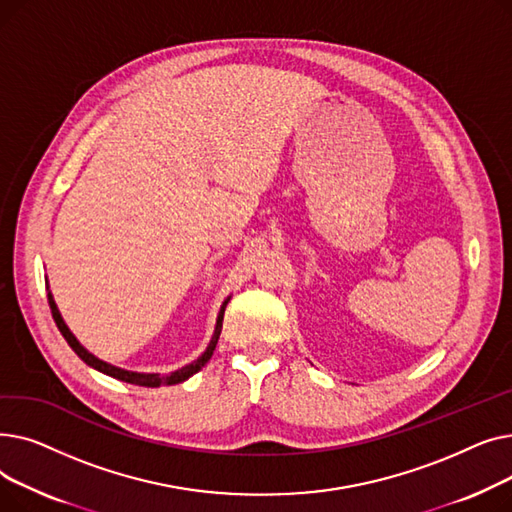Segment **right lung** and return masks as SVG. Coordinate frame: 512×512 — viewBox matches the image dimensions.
Segmentation results:
<instances>
[{
	"mask_svg": "<svg viewBox=\"0 0 512 512\" xmlns=\"http://www.w3.org/2000/svg\"><path fill=\"white\" fill-rule=\"evenodd\" d=\"M47 288H49V284H47ZM47 299H49L51 315H53V319H56L58 330L62 332V336L66 338V342L70 344V348H72V351H74L80 359H83L89 367H93V369H97V371H101V373H105V375H110V378H116V380H120V382L134 384V386H145V388H159V386L182 384V382H186L188 378H191V375H195L197 371H201V369L205 367V363L211 359V355H213V351H215V344H218V340H220L224 311H226V305H228V301H230V297H228V299L222 303L220 313H218V319H215L213 336H211L207 348L203 351V355H201L197 361L188 363V365H184V367H180V369H176V371H172V373H141V371H128V369L116 367V365H112V363H105V361H101L99 357H95L93 353H89L87 348L78 342V338L70 332V328L66 326V321H64V317H62V313H60L56 301H53L51 290L47 292Z\"/></svg>",
	"mask_w": 512,
	"mask_h": 512,
	"instance_id": "right-lung-1",
	"label": "right lung"
}]
</instances>
